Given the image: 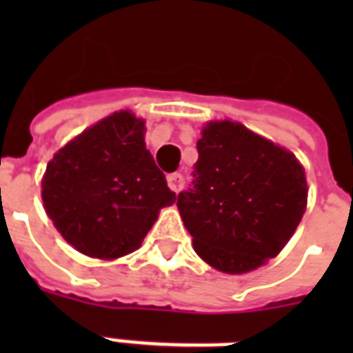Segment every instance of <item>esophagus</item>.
Segmentation results:
<instances>
[{"label":"esophagus","mask_w":353,"mask_h":353,"mask_svg":"<svg viewBox=\"0 0 353 353\" xmlns=\"http://www.w3.org/2000/svg\"><path fill=\"white\" fill-rule=\"evenodd\" d=\"M166 181H168V187L174 190V192H179L185 185V177L181 174H170V176L166 177Z\"/></svg>","instance_id":"1"}]
</instances>
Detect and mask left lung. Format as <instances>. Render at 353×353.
Here are the masks:
<instances>
[{"label":"left lung","mask_w":353,"mask_h":353,"mask_svg":"<svg viewBox=\"0 0 353 353\" xmlns=\"http://www.w3.org/2000/svg\"><path fill=\"white\" fill-rule=\"evenodd\" d=\"M306 203V174L295 155L231 121L203 128L192 185L177 196L194 251L231 274L276 256Z\"/></svg>","instance_id":"obj_1"}]
</instances>
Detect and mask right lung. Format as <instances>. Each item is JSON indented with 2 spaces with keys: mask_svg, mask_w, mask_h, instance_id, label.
<instances>
[{
  "mask_svg": "<svg viewBox=\"0 0 353 353\" xmlns=\"http://www.w3.org/2000/svg\"><path fill=\"white\" fill-rule=\"evenodd\" d=\"M41 199L77 251L113 260L139 249L176 192L146 150L143 119L117 112L58 150L41 179Z\"/></svg>",
  "mask_w": 353,
  "mask_h": 353,
  "instance_id": "1",
  "label": "right lung"
}]
</instances>
